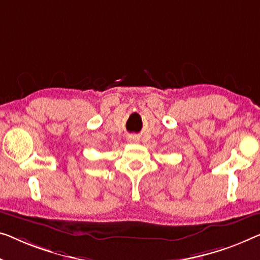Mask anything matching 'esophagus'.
Instances as JSON below:
<instances>
[{
	"mask_svg": "<svg viewBox=\"0 0 260 260\" xmlns=\"http://www.w3.org/2000/svg\"><path fill=\"white\" fill-rule=\"evenodd\" d=\"M128 141H131V142H138L139 139L137 137H134V135H131V137H128Z\"/></svg>",
	"mask_w": 260,
	"mask_h": 260,
	"instance_id": "obj_1",
	"label": "esophagus"
}]
</instances>
